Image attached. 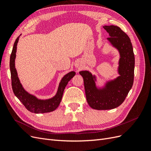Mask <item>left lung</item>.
<instances>
[{
    "mask_svg": "<svg viewBox=\"0 0 151 151\" xmlns=\"http://www.w3.org/2000/svg\"><path fill=\"white\" fill-rule=\"evenodd\" d=\"M109 36L107 38L120 53V76L108 81L103 88L96 86V77L88 70L81 71L85 88L86 97L91 108L98 110L111 109L124 101L134 83L135 57L133 47L128 35L116 26H104Z\"/></svg>",
    "mask_w": 151,
    "mask_h": 151,
    "instance_id": "left-lung-1",
    "label": "left lung"
}]
</instances>
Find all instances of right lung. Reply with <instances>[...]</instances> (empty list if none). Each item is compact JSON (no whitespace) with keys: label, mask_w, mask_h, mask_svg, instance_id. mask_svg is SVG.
<instances>
[{"label":"right lung","mask_w":151,"mask_h":151,"mask_svg":"<svg viewBox=\"0 0 151 151\" xmlns=\"http://www.w3.org/2000/svg\"><path fill=\"white\" fill-rule=\"evenodd\" d=\"M19 36L14 44L12 51L10 57V70L11 75L12 88L14 94L23 104L28 111L34 113H44L51 112L57 108L62 98L63 91L69 81L76 74L74 71L70 72L63 77L56 95L48 99H40L35 96L28 93L24 90L18 78L17 73L15 68V58L17 50V45L19 38Z\"/></svg>","instance_id":"right-lung-1"}]
</instances>
